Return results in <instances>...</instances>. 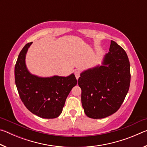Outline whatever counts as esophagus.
Here are the masks:
<instances>
[{
  "instance_id": "obj_1",
  "label": "esophagus",
  "mask_w": 147,
  "mask_h": 147,
  "mask_svg": "<svg viewBox=\"0 0 147 147\" xmlns=\"http://www.w3.org/2000/svg\"><path fill=\"white\" fill-rule=\"evenodd\" d=\"M74 74H75V76H76V79L78 80V78L80 77V71H78V70L75 71V72H74Z\"/></svg>"
}]
</instances>
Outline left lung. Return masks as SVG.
<instances>
[{"label": "left lung", "mask_w": 147, "mask_h": 147, "mask_svg": "<svg viewBox=\"0 0 147 147\" xmlns=\"http://www.w3.org/2000/svg\"><path fill=\"white\" fill-rule=\"evenodd\" d=\"M130 78L127 54L116 42L111 41L103 65L83 72L78 80L86 115L102 119L115 113L128 93Z\"/></svg>", "instance_id": "obj_1"}]
</instances>
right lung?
<instances>
[{"mask_svg":"<svg viewBox=\"0 0 147 147\" xmlns=\"http://www.w3.org/2000/svg\"><path fill=\"white\" fill-rule=\"evenodd\" d=\"M32 42L25 45L15 66V82L20 98L32 113L44 119L60 115L68 94L77 84L74 74L40 78L32 75L25 65L26 52Z\"/></svg>","mask_w":147,"mask_h":147,"instance_id":"add662e5","label":"right lung"}]
</instances>
